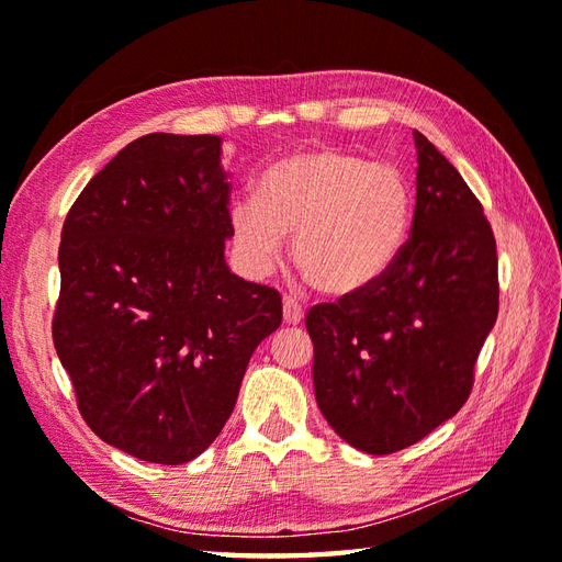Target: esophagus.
I'll return each mask as SVG.
<instances>
[{
    "mask_svg": "<svg viewBox=\"0 0 562 562\" xmlns=\"http://www.w3.org/2000/svg\"><path fill=\"white\" fill-rule=\"evenodd\" d=\"M282 318H284V324H290V326H296L304 318V308L300 302L294 300V296H284L282 300Z\"/></svg>",
    "mask_w": 562,
    "mask_h": 562,
    "instance_id": "1",
    "label": "esophagus"
}]
</instances>
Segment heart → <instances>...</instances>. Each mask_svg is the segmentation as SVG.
Listing matches in <instances>:
<instances>
[{"label":"heart","instance_id":"heart-1","mask_svg":"<svg viewBox=\"0 0 562 562\" xmlns=\"http://www.w3.org/2000/svg\"><path fill=\"white\" fill-rule=\"evenodd\" d=\"M411 222L413 188L401 169L314 147L274 161L258 195L234 202L232 241L250 272H266L292 236L294 266L316 290L352 294L398 260Z\"/></svg>","mask_w":562,"mask_h":562}]
</instances>
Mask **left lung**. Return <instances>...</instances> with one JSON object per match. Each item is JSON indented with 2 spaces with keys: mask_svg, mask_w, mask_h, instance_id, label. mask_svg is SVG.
Returning a JSON list of instances; mask_svg holds the SVG:
<instances>
[{
  "mask_svg": "<svg viewBox=\"0 0 562 562\" xmlns=\"http://www.w3.org/2000/svg\"><path fill=\"white\" fill-rule=\"evenodd\" d=\"M411 236L384 278L306 314L316 403L355 449L401 451L461 411L499 306L497 248L461 173L415 133Z\"/></svg>",
  "mask_w": 562,
  "mask_h": 562,
  "instance_id": "8db88e82",
  "label": "left lung"
}]
</instances>
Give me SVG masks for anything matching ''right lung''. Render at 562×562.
<instances>
[{"label": "right lung", "mask_w": 562, "mask_h": 562, "mask_svg": "<svg viewBox=\"0 0 562 562\" xmlns=\"http://www.w3.org/2000/svg\"><path fill=\"white\" fill-rule=\"evenodd\" d=\"M222 137L130 142L71 205L59 241L53 342L79 413L105 445L178 465L236 405L282 296L224 260L232 236Z\"/></svg>", "instance_id": "add662e5"}]
</instances>
